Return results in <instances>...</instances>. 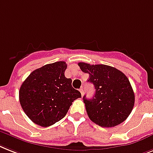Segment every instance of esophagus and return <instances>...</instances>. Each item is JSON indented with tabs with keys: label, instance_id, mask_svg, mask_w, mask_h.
<instances>
[{
	"label": "esophagus",
	"instance_id": "esophagus-1",
	"mask_svg": "<svg viewBox=\"0 0 153 153\" xmlns=\"http://www.w3.org/2000/svg\"><path fill=\"white\" fill-rule=\"evenodd\" d=\"M79 91H80L81 94H82V96H83V94H84V90H83V88H80V89H79Z\"/></svg>",
	"mask_w": 153,
	"mask_h": 153
}]
</instances>
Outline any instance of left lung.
Wrapping results in <instances>:
<instances>
[{
	"mask_svg": "<svg viewBox=\"0 0 153 153\" xmlns=\"http://www.w3.org/2000/svg\"><path fill=\"white\" fill-rule=\"evenodd\" d=\"M80 69L89 75L95 94L92 99L83 97L90 120L102 127H113L126 120L134 105V93L130 81L116 68L105 64L79 63Z\"/></svg>",
	"mask_w": 153,
	"mask_h": 153,
	"instance_id": "obj_1",
	"label": "left lung"
}]
</instances>
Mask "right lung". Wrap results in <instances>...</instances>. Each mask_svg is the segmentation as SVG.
<instances>
[{"label": "right lung", "instance_id": "1", "mask_svg": "<svg viewBox=\"0 0 153 153\" xmlns=\"http://www.w3.org/2000/svg\"><path fill=\"white\" fill-rule=\"evenodd\" d=\"M67 64L55 62L36 69L19 89L21 107L30 120L43 127L52 126L64 117L72 102L81 97L64 75Z\"/></svg>", "mask_w": 153, "mask_h": 153}]
</instances>
